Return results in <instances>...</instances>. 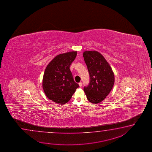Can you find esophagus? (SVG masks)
<instances>
[{
    "mask_svg": "<svg viewBox=\"0 0 152 152\" xmlns=\"http://www.w3.org/2000/svg\"><path fill=\"white\" fill-rule=\"evenodd\" d=\"M79 86H80V87H81V86H82V85H82V83H81V82H80V83H79Z\"/></svg>",
    "mask_w": 152,
    "mask_h": 152,
    "instance_id": "esophagus-1",
    "label": "esophagus"
}]
</instances>
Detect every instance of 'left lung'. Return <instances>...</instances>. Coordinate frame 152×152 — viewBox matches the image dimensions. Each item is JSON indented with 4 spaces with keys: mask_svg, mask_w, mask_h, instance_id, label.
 <instances>
[{
    "mask_svg": "<svg viewBox=\"0 0 152 152\" xmlns=\"http://www.w3.org/2000/svg\"><path fill=\"white\" fill-rule=\"evenodd\" d=\"M83 57L90 76V83L87 86H84V92L90 102L99 103L106 98L113 87V71L105 58L98 52L85 51Z\"/></svg>",
    "mask_w": 152,
    "mask_h": 152,
    "instance_id": "left-lung-1",
    "label": "left lung"
}]
</instances>
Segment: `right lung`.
Returning <instances> with one entry per match:
<instances>
[{"label": "right lung", "mask_w": 152, "mask_h": 152, "mask_svg": "<svg viewBox=\"0 0 152 152\" xmlns=\"http://www.w3.org/2000/svg\"><path fill=\"white\" fill-rule=\"evenodd\" d=\"M77 55V52H71L57 55L45 68L43 88L46 96L56 103H67L79 87L69 69Z\"/></svg>", "instance_id": "obj_1"}]
</instances>
